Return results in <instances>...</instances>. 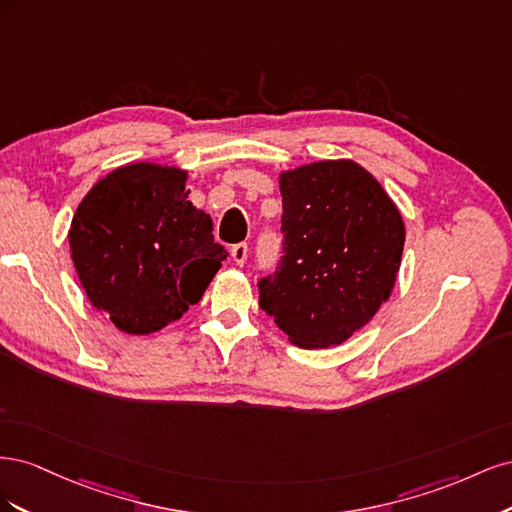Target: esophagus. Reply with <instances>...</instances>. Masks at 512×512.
I'll return each instance as SVG.
<instances>
[{
    "label": "esophagus",
    "mask_w": 512,
    "mask_h": 512,
    "mask_svg": "<svg viewBox=\"0 0 512 512\" xmlns=\"http://www.w3.org/2000/svg\"><path fill=\"white\" fill-rule=\"evenodd\" d=\"M230 256H232V260L237 262L239 267H243V265H245V260H247V243H237V245H232Z\"/></svg>",
    "instance_id": "34e87169"
}]
</instances>
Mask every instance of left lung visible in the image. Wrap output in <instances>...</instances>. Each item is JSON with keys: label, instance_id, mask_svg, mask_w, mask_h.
Returning <instances> with one entry per match:
<instances>
[{"label": "left lung", "instance_id": "left-lung-1", "mask_svg": "<svg viewBox=\"0 0 512 512\" xmlns=\"http://www.w3.org/2000/svg\"><path fill=\"white\" fill-rule=\"evenodd\" d=\"M284 256L260 280V307L305 348L359 333L389 301L404 252V218L380 181L354 160L282 170Z\"/></svg>", "mask_w": 512, "mask_h": 512}]
</instances>
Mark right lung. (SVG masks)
<instances>
[{
	"label": "right lung",
	"instance_id": "1",
	"mask_svg": "<svg viewBox=\"0 0 512 512\" xmlns=\"http://www.w3.org/2000/svg\"><path fill=\"white\" fill-rule=\"evenodd\" d=\"M188 170L132 162L94 183L72 218L76 275L98 312L126 335H149L198 303L226 250L185 190Z\"/></svg>",
	"mask_w": 512,
	"mask_h": 512
}]
</instances>
